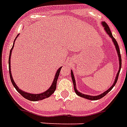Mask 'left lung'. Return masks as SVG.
<instances>
[{
  "mask_svg": "<svg viewBox=\"0 0 127 127\" xmlns=\"http://www.w3.org/2000/svg\"><path fill=\"white\" fill-rule=\"evenodd\" d=\"M102 26L104 27V30H105V31L109 35V36L112 38V40L114 42V44H115V48H116V51L117 52L118 54V57H119V71H118L117 74V76H116V78H115V80L114 81V83L113 84V85L111 86V87H110L109 89L106 91L105 92H104L103 93L100 94L99 95H96V96H90V95H85V94H83L79 92L76 89V82H75V79H74V74H73V72H72V70H71V77H72V83H73V85H74V91L76 93V94L77 95H79V96H81V97H83V98H87V99H89V100H98V99H100V98H102L103 96L106 95V94L108 93L109 91H111V89H113L114 86L116 85V83L117 82L118 80V77H119V74L120 70H121V53H120V49L119 48V44H118L117 42V40H115V38L113 37V36L112 35V33H111V30H110V28L109 27L108 25L106 24L105 22H102Z\"/></svg>",
  "mask_w": 127,
  "mask_h": 127,
  "instance_id": "8db88e82",
  "label": "left lung"
}]
</instances>
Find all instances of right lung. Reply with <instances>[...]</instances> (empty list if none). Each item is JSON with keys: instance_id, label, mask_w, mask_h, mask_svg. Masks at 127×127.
Returning a JSON list of instances; mask_svg holds the SVG:
<instances>
[{"instance_id": "add662e5", "label": "right lung", "mask_w": 127, "mask_h": 127, "mask_svg": "<svg viewBox=\"0 0 127 127\" xmlns=\"http://www.w3.org/2000/svg\"><path fill=\"white\" fill-rule=\"evenodd\" d=\"M16 37H17V36H16ZM16 38L14 39V40H16ZM14 44H13V46H12V48L10 49V51L9 60H8V67H9L10 78V80H11L12 84L13 85L14 88L16 89V91H17L19 93L21 94V95L23 96L24 98H27V100H31V101H37V100H42V99H44V98L49 97L52 94H53V93H54V92L55 91V90H56V88H57V79H58V78H59L60 71H61V69L62 67H60L59 68V70H57V72H56V74H55V78H54V80H53V83H52V85H51V87H50V88H49V89H48L47 91H46L45 92L40 94H31V93H27V92L23 91L20 89L16 86V84H15L14 80H13V79H12V74H11V71H10V56H11V53H12V49H13V48H14Z\"/></svg>"}]
</instances>
